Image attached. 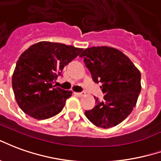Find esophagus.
Segmentation results:
<instances>
[{
  "mask_svg": "<svg viewBox=\"0 0 161 161\" xmlns=\"http://www.w3.org/2000/svg\"><path fill=\"white\" fill-rule=\"evenodd\" d=\"M75 94L76 96H78V97H82V96L84 95V93H83V92H75Z\"/></svg>",
  "mask_w": 161,
  "mask_h": 161,
  "instance_id": "esophagus-1",
  "label": "esophagus"
}]
</instances>
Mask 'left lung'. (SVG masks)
Returning a JSON list of instances; mask_svg holds the SVG:
<instances>
[{"label": "left lung", "mask_w": 161, "mask_h": 161, "mask_svg": "<svg viewBox=\"0 0 161 161\" xmlns=\"http://www.w3.org/2000/svg\"><path fill=\"white\" fill-rule=\"evenodd\" d=\"M80 57L91 72L93 81L101 82L104 101L95 98L96 105L85 111L97 127H114L127 118L136 106L142 89L141 73L127 56L115 48L91 47Z\"/></svg>", "instance_id": "left-lung-1"}]
</instances>
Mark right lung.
<instances>
[{
  "label": "right lung",
  "instance_id": "right-lung-1",
  "mask_svg": "<svg viewBox=\"0 0 161 161\" xmlns=\"http://www.w3.org/2000/svg\"><path fill=\"white\" fill-rule=\"evenodd\" d=\"M83 49L51 42H38L19 57L12 78L15 99L25 113L38 120L56 116L72 91L53 85L64 67Z\"/></svg>",
  "mask_w": 161,
  "mask_h": 161
}]
</instances>
